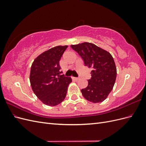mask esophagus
<instances>
[{"label": "esophagus", "mask_w": 146, "mask_h": 146, "mask_svg": "<svg viewBox=\"0 0 146 146\" xmlns=\"http://www.w3.org/2000/svg\"><path fill=\"white\" fill-rule=\"evenodd\" d=\"M72 79L73 80H76V81H77V80H79V78H77V77H72Z\"/></svg>", "instance_id": "1"}]
</instances>
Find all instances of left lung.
<instances>
[{"label": "left lung", "instance_id": "left-lung-1", "mask_svg": "<svg viewBox=\"0 0 146 146\" xmlns=\"http://www.w3.org/2000/svg\"><path fill=\"white\" fill-rule=\"evenodd\" d=\"M80 55L85 65L92 68L91 78L81 92L87 100L100 103L105 100L113 90L117 70L111 55L92 43L83 42L70 46Z\"/></svg>", "mask_w": 146, "mask_h": 146}]
</instances>
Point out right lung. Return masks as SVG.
I'll return each mask as SVG.
<instances>
[{
  "label": "right lung",
  "instance_id": "1",
  "mask_svg": "<svg viewBox=\"0 0 146 146\" xmlns=\"http://www.w3.org/2000/svg\"><path fill=\"white\" fill-rule=\"evenodd\" d=\"M68 46H58L37 56L30 70L32 90L43 104L56 106L64 100L72 79L60 72V60Z\"/></svg>",
  "mask_w": 146,
  "mask_h": 146
}]
</instances>
